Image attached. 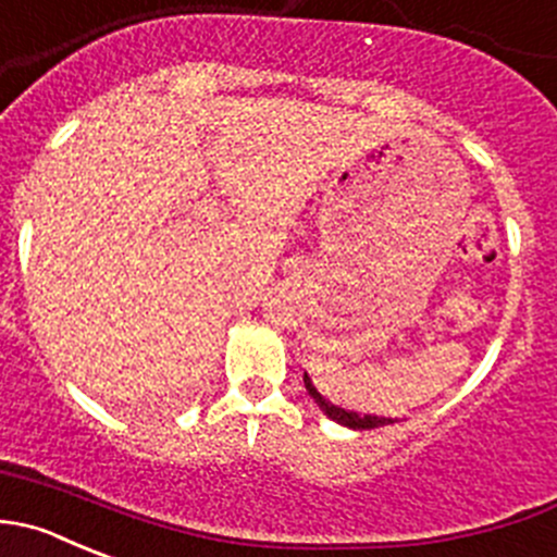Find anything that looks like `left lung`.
Returning <instances> with one entry per match:
<instances>
[{
  "mask_svg": "<svg viewBox=\"0 0 557 557\" xmlns=\"http://www.w3.org/2000/svg\"><path fill=\"white\" fill-rule=\"evenodd\" d=\"M305 388H307V394L315 399L318 408L329 416V419H334V422L345 424V428H350V430H375V428H383V424L397 422V419H383V416H361V413H354V410L337 408V405H332L326 397H321V394H318V388L312 386V381L307 377V372H305Z\"/></svg>",
  "mask_w": 557,
  "mask_h": 557,
  "instance_id": "obj_1",
  "label": "left lung"
}]
</instances>
